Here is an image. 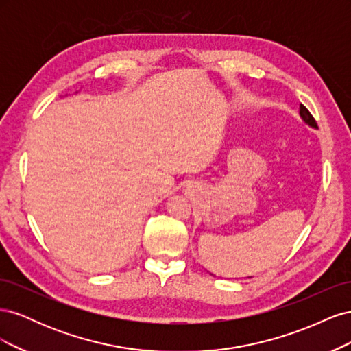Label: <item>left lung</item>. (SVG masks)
Returning <instances> with one entry per match:
<instances>
[{"mask_svg": "<svg viewBox=\"0 0 351 351\" xmlns=\"http://www.w3.org/2000/svg\"><path fill=\"white\" fill-rule=\"evenodd\" d=\"M299 114H300V119L303 120V123H304V124H307L309 127H312V129H317L316 121H315V119L312 117V114H311L309 111H307V108L304 107V105H302V104H300Z\"/></svg>", "mask_w": 351, "mask_h": 351, "instance_id": "8db88e82", "label": "left lung"}]
</instances>
